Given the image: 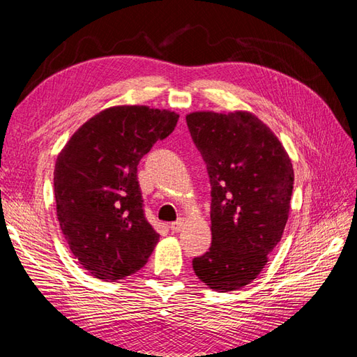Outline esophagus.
<instances>
[{
    "label": "esophagus",
    "instance_id": "34e87169",
    "mask_svg": "<svg viewBox=\"0 0 357 357\" xmlns=\"http://www.w3.org/2000/svg\"><path fill=\"white\" fill-rule=\"evenodd\" d=\"M183 225H184V218H179L178 221H174V222L170 224V230L173 233H178V231L183 230Z\"/></svg>",
    "mask_w": 357,
    "mask_h": 357
}]
</instances>
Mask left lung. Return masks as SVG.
Here are the masks:
<instances>
[{
    "mask_svg": "<svg viewBox=\"0 0 357 357\" xmlns=\"http://www.w3.org/2000/svg\"><path fill=\"white\" fill-rule=\"evenodd\" d=\"M211 185V247L193 270L216 291L252 282L282 238L294 173L276 135L250 112L185 116Z\"/></svg>",
    "mask_w": 357,
    "mask_h": 357,
    "instance_id": "obj_1",
    "label": "left lung"
}]
</instances>
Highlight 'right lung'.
<instances>
[{
  "instance_id": "add662e5",
  "label": "right lung",
  "mask_w": 357,
  "mask_h": 357,
  "mask_svg": "<svg viewBox=\"0 0 357 357\" xmlns=\"http://www.w3.org/2000/svg\"><path fill=\"white\" fill-rule=\"evenodd\" d=\"M179 119L170 110L115 105L82 124L53 172L56 216L70 252L96 279L115 282L141 270L159 234L142 208L138 164Z\"/></svg>"
}]
</instances>
